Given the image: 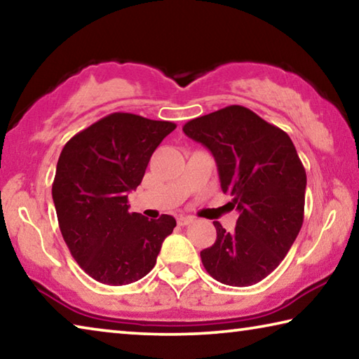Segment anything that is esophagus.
<instances>
[{"instance_id": "1", "label": "esophagus", "mask_w": 359, "mask_h": 359, "mask_svg": "<svg viewBox=\"0 0 359 359\" xmlns=\"http://www.w3.org/2000/svg\"><path fill=\"white\" fill-rule=\"evenodd\" d=\"M194 221V218L192 216H178V218H176V222H178L180 226H187V224H191V222Z\"/></svg>"}]
</instances>
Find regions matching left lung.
Instances as JSON below:
<instances>
[{
  "instance_id": "1",
  "label": "left lung",
  "mask_w": 359,
  "mask_h": 359,
  "mask_svg": "<svg viewBox=\"0 0 359 359\" xmlns=\"http://www.w3.org/2000/svg\"><path fill=\"white\" fill-rule=\"evenodd\" d=\"M211 151L221 189L233 197L235 231L219 222L216 242L201 251L207 272L229 286H251L285 259L304 222L307 175L287 133L251 109L231 104L183 126Z\"/></svg>"
}]
</instances>
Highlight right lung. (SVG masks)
I'll return each mask as SVG.
<instances>
[{"mask_svg":"<svg viewBox=\"0 0 359 359\" xmlns=\"http://www.w3.org/2000/svg\"><path fill=\"white\" fill-rule=\"evenodd\" d=\"M176 124L113 113L63 146L52 183L58 226L81 269L103 285L121 286L148 275L173 232V216L148 219L128 211L152 152Z\"/></svg>","mask_w":359,"mask_h":359,"instance_id":"right-lung-1","label":"right lung"}]
</instances>
